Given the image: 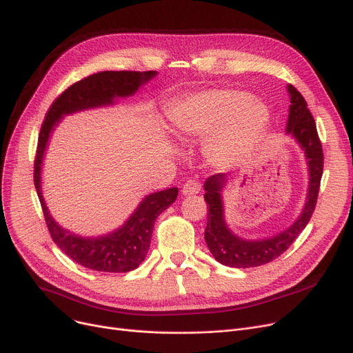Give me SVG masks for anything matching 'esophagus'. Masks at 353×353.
Instances as JSON below:
<instances>
[{
	"instance_id": "esophagus-1",
	"label": "esophagus",
	"mask_w": 353,
	"mask_h": 353,
	"mask_svg": "<svg viewBox=\"0 0 353 353\" xmlns=\"http://www.w3.org/2000/svg\"><path fill=\"white\" fill-rule=\"evenodd\" d=\"M200 189H201V184H200L199 180H196V179H189L186 183L183 184L181 193H183L184 196L197 194V193L200 192Z\"/></svg>"
}]
</instances>
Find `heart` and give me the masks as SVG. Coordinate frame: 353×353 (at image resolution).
<instances>
[{"mask_svg": "<svg viewBox=\"0 0 353 353\" xmlns=\"http://www.w3.org/2000/svg\"><path fill=\"white\" fill-rule=\"evenodd\" d=\"M266 105L250 92L217 88L184 97L173 111L177 132L189 137H206L210 157L219 164L242 160L261 139L268 125Z\"/></svg>", "mask_w": 353, "mask_h": 353, "instance_id": "obj_1", "label": "heart"}]
</instances>
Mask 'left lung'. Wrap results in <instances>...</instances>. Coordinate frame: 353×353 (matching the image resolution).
Listing matches in <instances>:
<instances>
[{
	"label": "left lung",
	"instance_id": "8db88e82",
	"mask_svg": "<svg viewBox=\"0 0 353 353\" xmlns=\"http://www.w3.org/2000/svg\"><path fill=\"white\" fill-rule=\"evenodd\" d=\"M288 90L290 92L292 104L286 132L298 140L305 150L310 174L309 194L303 213L289 229L270 239H240L228 229L223 219V201H221L220 193L226 183V176L223 173L210 176L205 183V200L209 208L205 239L212 254L221 265L246 269L262 266L274 261L298 239L309 223L314 208H316L323 173V148L318 136L316 123H314L313 116L307 108L306 100L293 85L289 84Z\"/></svg>",
	"mask_w": 353,
	"mask_h": 353
}]
</instances>
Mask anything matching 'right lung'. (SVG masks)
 <instances>
[{
    "instance_id": "obj_1",
    "label": "right lung",
    "mask_w": 353,
    "mask_h": 353,
    "mask_svg": "<svg viewBox=\"0 0 353 353\" xmlns=\"http://www.w3.org/2000/svg\"><path fill=\"white\" fill-rule=\"evenodd\" d=\"M156 71H100L71 84L52 101L41 124L34 160V184L39 194L46 225L54 243L79 265L99 272L124 273L144 261L152 243L157 216L173 205L177 188L147 196L123 228L103 237H80L61 229L51 219L41 194V163L52 127L74 111L111 104L116 97L132 96L139 87L156 76Z\"/></svg>"
}]
</instances>
